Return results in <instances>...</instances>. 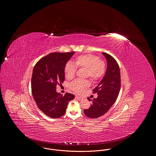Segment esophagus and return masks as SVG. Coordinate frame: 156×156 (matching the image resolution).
Listing matches in <instances>:
<instances>
[{
  "label": "esophagus",
  "mask_w": 156,
  "mask_h": 156,
  "mask_svg": "<svg viewBox=\"0 0 156 156\" xmlns=\"http://www.w3.org/2000/svg\"><path fill=\"white\" fill-rule=\"evenodd\" d=\"M76 99H78V100H79V101H81L83 98H81V97H80V96H76Z\"/></svg>",
  "instance_id": "1"
}]
</instances>
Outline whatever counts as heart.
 Wrapping results in <instances>:
<instances>
[{
	"mask_svg": "<svg viewBox=\"0 0 156 156\" xmlns=\"http://www.w3.org/2000/svg\"><path fill=\"white\" fill-rule=\"evenodd\" d=\"M77 68H86V77H90L93 82H96L104 76L107 66L98 56L91 54L80 55L75 58V64L70 62L66 63L64 68L66 78L69 80L74 79ZM90 85L88 80L77 79L70 84V88L75 93H82Z\"/></svg>",
	"mask_w": 156,
	"mask_h": 156,
	"instance_id": "heart-1",
	"label": "heart"
}]
</instances>
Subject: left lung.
Here are the masks:
<instances>
[{
    "instance_id": "obj_1",
    "label": "left lung",
    "mask_w": 156,
    "mask_h": 156,
    "mask_svg": "<svg viewBox=\"0 0 156 156\" xmlns=\"http://www.w3.org/2000/svg\"><path fill=\"white\" fill-rule=\"evenodd\" d=\"M107 62V68L102 80L93 90L97 98L91 100V106L83 110L85 115L91 118H99L107 113L116 101L121 88V76L119 65L110 54L102 53ZM88 101L91 99L88 98Z\"/></svg>"
}]
</instances>
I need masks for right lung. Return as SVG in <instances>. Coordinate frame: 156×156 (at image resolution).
I'll use <instances>...</instances> for the list:
<instances>
[{"label": "right lung", "mask_w": 156, "mask_h": 156, "mask_svg": "<svg viewBox=\"0 0 156 156\" xmlns=\"http://www.w3.org/2000/svg\"><path fill=\"white\" fill-rule=\"evenodd\" d=\"M74 54L51 53L41 58L34 68L32 93L38 107L50 118L63 116L68 102L75 97L73 94L66 93L63 95L56 91L57 86L65 80V66Z\"/></svg>", "instance_id": "right-lung-1"}]
</instances>
